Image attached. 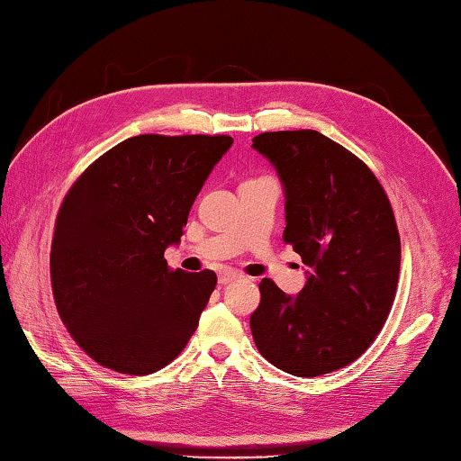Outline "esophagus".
Wrapping results in <instances>:
<instances>
[{
	"label": "esophagus",
	"mask_w": 461,
	"mask_h": 461,
	"mask_svg": "<svg viewBox=\"0 0 461 461\" xmlns=\"http://www.w3.org/2000/svg\"><path fill=\"white\" fill-rule=\"evenodd\" d=\"M240 276L237 271H230V269H224V271H221L218 273V284L221 285H226V284H230V281H235V279H239Z\"/></svg>",
	"instance_id": "34e87169"
}]
</instances>
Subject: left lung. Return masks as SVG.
Returning a JSON list of instances; mask_svg holds the SVG:
<instances>
[{
    "instance_id": "left-lung-1",
    "label": "left lung",
    "mask_w": 461,
    "mask_h": 461,
    "mask_svg": "<svg viewBox=\"0 0 461 461\" xmlns=\"http://www.w3.org/2000/svg\"><path fill=\"white\" fill-rule=\"evenodd\" d=\"M284 184V240L308 267L297 297L259 284L251 316L257 350L295 376H320L365 352L399 284L401 240L381 182L365 161L313 129L253 140Z\"/></svg>"
}]
</instances>
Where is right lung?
<instances>
[{
  "instance_id": "1",
  "label": "right lung",
  "mask_w": 461,
  "mask_h": 461,
  "mask_svg": "<svg viewBox=\"0 0 461 461\" xmlns=\"http://www.w3.org/2000/svg\"><path fill=\"white\" fill-rule=\"evenodd\" d=\"M229 135H135L93 161L56 216L50 277L75 342L101 366L151 375L198 328L214 271H172L190 208Z\"/></svg>"
}]
</instances>
